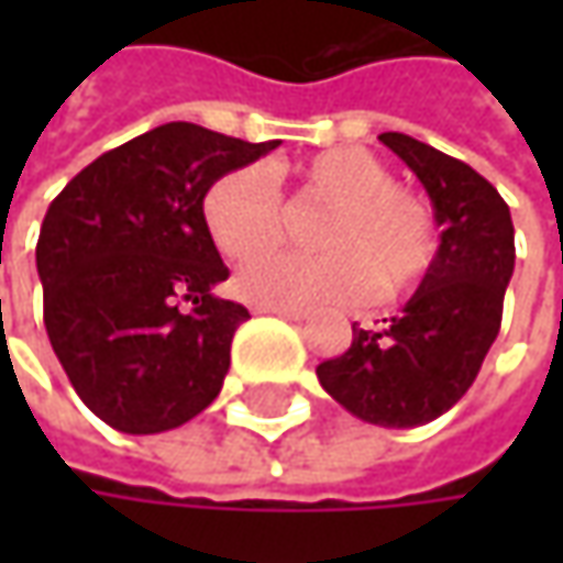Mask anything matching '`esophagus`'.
Instances as JSON below:
<instances>
[{"label":"esophagus","instance_id":"34e87169","mask_svg":"<svg viewBox=\"0 0 563 563\" xmlns=\"http://www.w3.org/2000/svg\"><path fill=\"white\" fill-rule=\"evenodd\" d=\"M256 313H275L282 316V319H291V322H303L307 319L303 310H282V307H256Z\"/></svg>","mask_w":563,"mask_h":563}]
</instances>
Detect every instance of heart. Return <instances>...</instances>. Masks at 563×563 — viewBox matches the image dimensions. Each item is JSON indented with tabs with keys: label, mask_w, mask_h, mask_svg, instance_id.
Instances as JSON below:
<instances>
[{
	"label": "heart",
	"mask_w": 563,
	"mask_h": 563,
	"mask_svg": "<svg viewBox=\"0 0 563 563\" xmlns=\"http://www.w3.org/2000/svg\"><path fill=\"white\" fill-rule=\"evenodd\" d=\"M307 194L335 209L316 231L325 253H269L247 263L234 291L256 307H344L417 288L439 253V231L422 197L395 187L391 168L363 146H335L297 168ZM203 219L228 260H250L278 244L285 203L266 165L231 168L209 187Z\"/></svg>",
	"instance_id": "obj_1"
}]
</instances>
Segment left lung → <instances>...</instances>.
Wrapping results in <instances>:
<instances>
[{
	"instance_id": "1",
	"label": "left lung",
	"mask_w": 563,
	"mask_h": 563,
	"mask_svg": "<svg viewBox=\"0 0 563 563\" xmlns=\"http://www.w3.org/2000/svg\"><path fill=\"white\" fill-rule=\"evenodd\" d=\"M426 187L442 228L432 269L382 329L316 366L319 385L357 420L410 429L448 413L479 373L501 329L514 275V222L501 194L470 165L429 143L378 134Z\"/></svg>"
}]
</instances>
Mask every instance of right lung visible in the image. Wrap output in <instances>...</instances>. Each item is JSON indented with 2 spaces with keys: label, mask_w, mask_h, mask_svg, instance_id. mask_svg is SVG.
Segmentation results:
<instances>
[{
  "label": "right lung",
  "mask_w": 563,
  "mask_h": 563,
  "mask_svg": "<svg viewBox=\"0 0 563 563\" xmlns=\"http://www.w3.org/2000/svg\"><path fill=\"white\" fill-rule=\"evenodd\" d=\"M275 146L168 121L102 153L46 209L36 241L46 335L77 398L112 429H178L222 391L250 313L212 294L228 269L203 200Z\"/></svg>",
  "instance_id": "right-lung-1"
}]
</instances>
